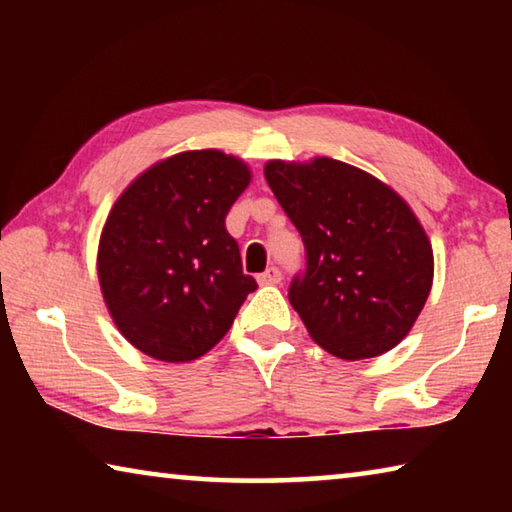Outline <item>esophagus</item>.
<instances>
[{"label":"esophagus","instance_id":"1","mask_svg":"<svg viewBox=\"0 0 512 512\" xmlns=\"http://www.w3.org/2000/svg\"><path fill=\"white\" fill-rule=\"evenodd\" d=\"M282 280V271L277 266H271V268H266L264 273H259L257 275V282L259 284H277Z\"/></svg>","mask_w":512,"mask_h":512}]
</instances>
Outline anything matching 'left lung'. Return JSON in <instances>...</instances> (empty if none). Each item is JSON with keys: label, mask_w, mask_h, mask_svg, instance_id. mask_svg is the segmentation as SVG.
<instances>
[{"label": "left lung", "mask_w": 512, "mask_h": 512, "mask_svg": "<svg viewBox=\"0 0 512 512\" xmlns=\"http://www.w3.org/2000/svg\"><path fill=\"white\" fill-rule=\"evenodd\" d=\"M264 176L305 244L289 302L320 348L379 357L411 332L429 298L433 250L404 198L332 158L266 162Z\"/></svg>", "instance_id": "1"}]
</instances>
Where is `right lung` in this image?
<instances>
[{"label":"right lung","mask_w":512,"mask_h":512,"mask_svg":"<svg viewBox=\"0 0 512 512\" xmlns=\"http://www.w3.org/2000/svg\"><path fill=\"white\" fill-rule=\"evenodd\" d=\"M250 169L216 149L155 162L117 198L99 239L103 300L124 339L149 357H203L235 320L255 277L225 216Z\"/></svg>","instance_id":"add662e5"}]
</instances>
